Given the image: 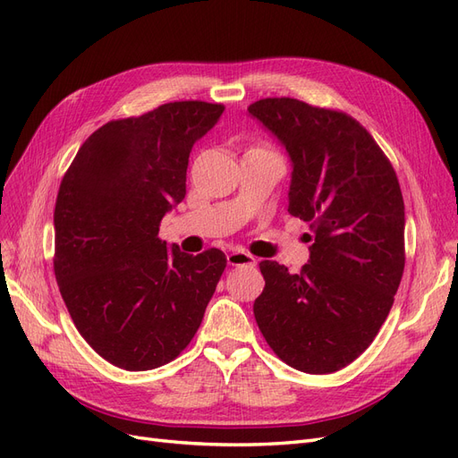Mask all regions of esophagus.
<instances>
[{
	"label": "esophagus",
	"mask_w": 458,
	"mask_h": 458,
	"mask_svg": "<svg viewBox=\"0 0 458 458\" xmlns=\"http://www.w3.org/2000/svg\"><path fill=\"white\" fill-rule=\"evenodd\" d=\"M227 261H229V266H234V267H241V266H256V263H258V259H256L252 254L242 252V250L231 252V254L227 256Z\"/></svg>",
	"instance_id": "esophagus-1"
}]
</instances>
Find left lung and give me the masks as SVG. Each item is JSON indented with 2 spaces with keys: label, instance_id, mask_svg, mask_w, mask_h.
<instances>
[{
  "label": "left lung",
  "instance_id": "obj_1",
  "mask_svg": "<svg viewBox=\"0 0 458 458\" xmlns=\"http://www.w3.org/2000/svg\"><path fill=\"white\" fill-rule=\"evenodd\" d=\"M248 113L290 160L288 214L310 221V261L290 275L263 259L254 317L269 348L310 374L353 363L378 335L405 269V206L392 162L350 114L290 97Z\"/></svg>",
  "mask_w": 458,
  "mask_h": 458
}]
</instances>
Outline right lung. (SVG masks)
<instances>
[{"instance_id":"right-lung-1","label":"right lung","mask_w":458,"mask_h":458,"mask_svg":"<svg viewBox=\"0 0 458 458\" xmlns=\"http://www.w3.org/2000/svg\"><path fill=\"white\" fill-rule=\"evenodd\" d=\"M225 106L174 101L110 120L80 147L55 204L53 269L78 332L108 363L150 370L182 353L202 323L225 254L160 241L185 199L191 148Z\"/></svg>"}]
</instances>
